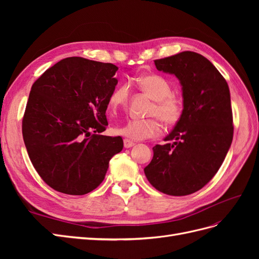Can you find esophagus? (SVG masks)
I'll return each mask as SVG.
<instances>
[{
    "label": "esophagus",
    "mask_w": 259,
    "mask_h": 259,
    "mask_svg": "<svg viewBox=\"0 0 259 259\" xmlns=\"http://www.w3.org/2000/svg\"><path fill=\"white\" fill-rule=\"evenodd\" d=\"M133 146H135V143L131 142L128 139H124V148H131Z\"/></svg>",
    "instance_id": "esophagus-1"
}]
</instances>
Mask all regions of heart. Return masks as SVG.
Here are the masks:
<instances>
[{
    "instance_id": "heart-1",
    "label": "heart",
    "mask_w": 259,
    "mask_h": 259,
    "mask_svg": "<svg viewBox=\"0 0 259 259\" xmlns=\"http://www.w3.org/2000/svg\"><path fill=\"white\" fill-rule=\"evenodd\" d=\"M136 84L153 99L149 115L159 117L166 126H173L182 119L184 112L183 99L171 93V85L165 77L154 73L143 74L137 77ZM128 97V84H119L108 98L109 110L111 112L119 111L127 105ZM156 117L146 120H130L126 124L115 127L114 133L128 140H144L158 137L162 133V126Z\"/></svg>"
}]
</instances>
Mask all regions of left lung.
Segmentation results:
<instances>
[{"label":"left lung","instance_id":"obj_1","mask_svg":"<svg viewBox=\"0 0 259 259\" xmlns=\"http://www.w3.org/2000/svg\"><path fill=\"white\" fill-rule=\"evenodd\" d=\"M159 71L176 75L182 84L184 112L165 145L152 148L145 167L156 190L182 197L204 187L215 176L233 138L230 92L211 62L194 52L154 60Z\"/></svg>","mask_w":259,"mask_h":259}]
</instances>
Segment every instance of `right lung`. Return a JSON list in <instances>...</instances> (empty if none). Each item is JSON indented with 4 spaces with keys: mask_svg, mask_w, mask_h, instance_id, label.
I'll use <instances>...</instances> for the list:
<instances>
[{
    "mask_svg": "<svg viewBox=\"0 0 259 259\" xmlns=\"http://www.w3.org/2000/svg\"><path fill=\"white\" fill-rule=\"evenodd\" d=\"M115 65L82 57L58 61L33 83L22 137L37 174L54 190L86 194L103 183L120 136H104Z\"/></svg>",
    "mask_w": 259,
    "mask_h": 259,
    "instance_id": "1",
    "label": "right lung"
}]
</instances>
